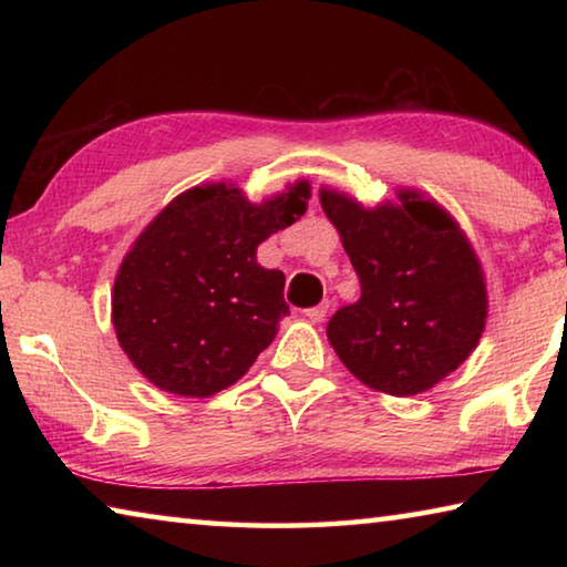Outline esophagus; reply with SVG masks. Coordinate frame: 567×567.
<instances>
[{
    "label": "esophagus",
    "mask_w": 567,
    "mask_h": 567,
    "mask_svg": "<svg viewBox=\"0 0 567 567\" xmlns=\"http://www.w3.org/2000/svg\"><path fill=\"white\" fill-rule=\"evenodd\" d=\"M328 310H330V305L322 302L318 307H310V310H305V318L310 322H322L324 318H328Z\"/></svg>",
    "instance_id": "1"
}]
</instances>
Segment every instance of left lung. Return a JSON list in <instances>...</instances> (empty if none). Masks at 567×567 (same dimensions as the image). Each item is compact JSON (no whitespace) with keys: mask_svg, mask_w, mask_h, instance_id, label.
I'll use <instances>...</instances> for the list:
<instances>
[{"mask_svg":"<svg viewBox=\"0 0 567 567\" xmlns=\"http://www.w3.org/2000/svg\"><path fill=\"white\" fill-rule=\"evenodd\" d=\"M398 199L364 209L342 192L320 189L362 290L332 315L328 340L364 385L408 398L470 358L485 330L487 290L455 219L420 192L402 189Z\"/></svg>","mask_w":567,"mask_h":567,"instance_id":"left-lung-1","label":"left lung"}]
</instances>
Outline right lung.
<instances>
[{"label": "right lung", "instance_id": "1", "mask_svg": "<svg viewBox=\"0 0 567 567\" xmlns=\"http://www.w3.org/2000/svg\"><path fill=\"white\" fill-rule=\"evenodd\" d=\"M310 185L252 205L217 182L182 192L145 227L114 277L112 324L152 385L209 398L252 368L290 315L285 275L257 247L305 215Z\"/></svg>", "mask_w": 567, "mask_h": 567}]
</instances>
